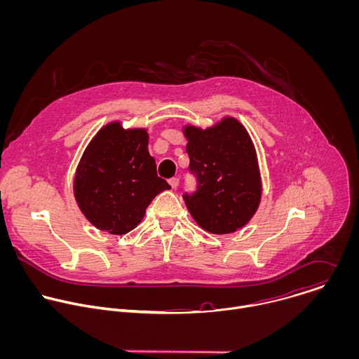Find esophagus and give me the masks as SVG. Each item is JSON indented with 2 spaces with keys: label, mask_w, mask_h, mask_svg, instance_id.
<instances>
[{
  "label": "esophagus",
  "mask_w": 359,
  "mask_h": 359,
  "mask_svg": "<svg viewBox=\"0 0 359 359\" xmlns=\"http://www.w3.org/2000/svg\"><path fill=\"white\" fill-rule=\"evenodd\" d=\"M169 184L172 186V189L176 190V189L179 187V179H177V177H172V179L169 180Z\"/></svg>",
  "instance_id": "34e87169"
}]
</instances>
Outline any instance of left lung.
Masks as SVG:
<instances>
[{
  "instance_id": "8db88e82",
  "label": "left lung",
  "mask_w": 359,
  "mask_h": 359,
  "mask_svg": "<svg viewBox=\"0 0 359 359\" xmlns=\"http://www.w3.org/2000/svg\"><path fill=\"white\" fill-rule=\"evenodd\" d=\"M189 169L197 179L194 193H184L196 223L209 233L229 234L257 212L262 177L257 153L245 128L234 118L200 129L184 126Z\"/></svg>"
}]
</instances>
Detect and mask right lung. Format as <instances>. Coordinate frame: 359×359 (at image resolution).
<instances>
[{
    "label": "right lung",
    "instance_id": "right-lung-1",
    "mask_svg": "<svg viewBox=\"0 0 359 359\" xmlns=\"http://www.w3.org/2000/svg\"><path fill=\"white\" fill-rule=\"evenodd\" d=\"M146 129L102 128L85 149L74 180L83 216L99 230L122 236L144 217L150 201L170 186L158 177Z\"/></svg>",
    "mask_w": 359,
    "mask_h": 359
}]
</instances>
